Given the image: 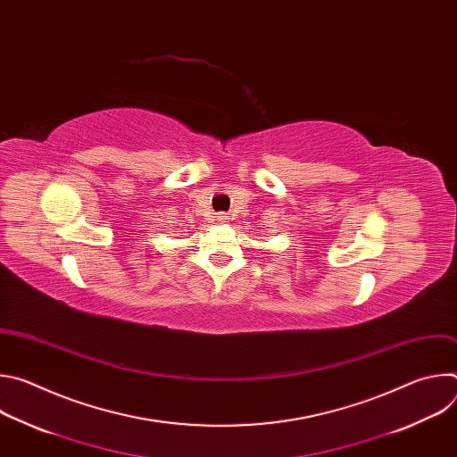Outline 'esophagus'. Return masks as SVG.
<instances>
[{"label": "esophagus", "mask_w": 457, "mask_h": 457, "mask_svg": "<svg viewBox=\"0 0 457 457\" xmlns=\"http://www.w3.org/2000/svg\"><path fill=\"white\" fill-rule=\"evenodd\" d=\"M217 220L220 222V224H226L228 220H229V217L226 215V213H219V217H217Z\"/></svg>", "instance_id": "esophagus-1"}]
</instances>
